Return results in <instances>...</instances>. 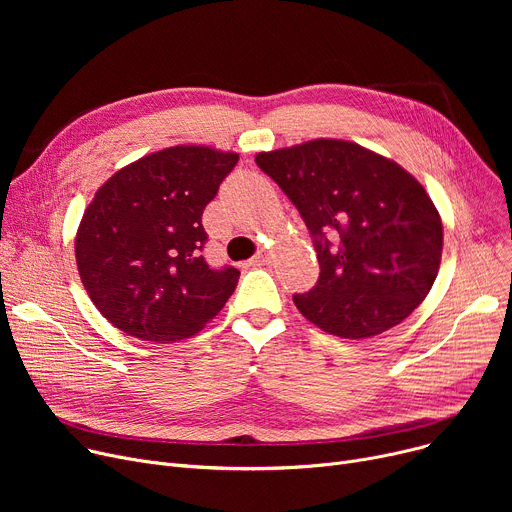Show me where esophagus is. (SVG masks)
I'll return each instance as SVG.
<instances>
[{"label":"esophagus","mask_w":512,"mask_h":512,"mask_svg":"<svg viewBox=\"0 0 512 512\" xmlns=\"http://www.w3.org/2000/svg\"><path fill=\"white\" fill-rule=\"evenodd\" d=\"M270 261H272V253H267V251H259L255 257L249 259L251 265H265V263H270Z\"/></svg>","instance_id":"34e87169"}]
</instances>
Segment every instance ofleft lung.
I'll return each instance as SVG.
<instances>
[{"instance_id":"left-lung-1","label":"left lung","mask_w":512,"mask_h":512,"mask_svg":"<svg viewBox=\"0 0 512 512\" xmlns=\"http://www.w3.org/2000/svg\"><path fill=\"white\" fill-rule=\"evenodd\" d=\"M255 161L313 238L317 284L292 297L311 324L340 338H371L421 305L440 270L442 220L407 170L336 139L259 153Z\"/></svg>"}]
</instances>
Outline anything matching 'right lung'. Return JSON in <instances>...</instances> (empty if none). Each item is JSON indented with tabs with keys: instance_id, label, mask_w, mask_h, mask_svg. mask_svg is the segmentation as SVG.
<instances>
[{
	"instance_id": "right-lung-1",
	"label": "right lung",
	"mask_w": 512,
	"mask_h": 512,
	"mask_svg": "<svg viewBox=\"0 0 512 512\" xmlns=\"http://www.w3.org/2000/svg\"><path fill=\"white\" fill-rule=\"evenodd\" d=\"M236 161V153L201 145L170 147L122 168L95 193L76 232V265L93 305L118 330L182 340L232 297L240 272L209 267L201 218Z\"/></svg>"
}]
</instances>
